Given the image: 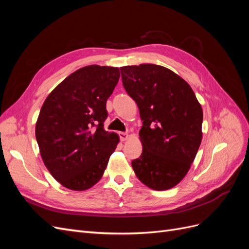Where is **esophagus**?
I'll use <instances>...</instances> for the list:
<instances>
[{"instance_id":"obj_1","label":"esophagus","mask_w":249,"mask_h":249,"mask_svg":"<svg viewBox=\"0 0 249 249\" xmlns=\"http://www.w3.org/2000/svg\"><path fill=\"white\" fill-rule=\"evenodd\" d=\"M118 135H119V138L122 141H125L127 138H129V135H127V133H124V132H119Z\"/></svg>"}]
</instances>
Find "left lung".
Masks as SVG:
<instances>
[{"label":"left lung","instance_id":"obj_1","mask_svg":"<svg viewBox=\"0 0 249 249\" xmlns=\"http://www.w3.org/2000/svg\"><path fill=\"white\" fill-rule=\"evenodd\" d=\"M123 84L139 108L142 154L132 161L137 178L150 189L178 185L199 148L202 109L188 83L166 67H120Z\"/></svg>","mask_w":249,"mask_h":249}]
</instances>
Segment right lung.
<instances>
[{
  "label": "right lung",
  "instance_id": "right-lung-1",
  "mask_svg": "<svg viewBox=\"0 0 249 249\" xmlns=\"http://www.w3.org/2000/svg\"><path fill=\"white\" fill-rule=\"evenodd\" d=\"M119 69L88 65L65 78L44 101L35 135L46 167L71 190L83 191L104 175L118 135L104 129L106 103Z\"/></svg>",
  "mask_w": 249,
  "mask_h": 249
}]
</instances>
